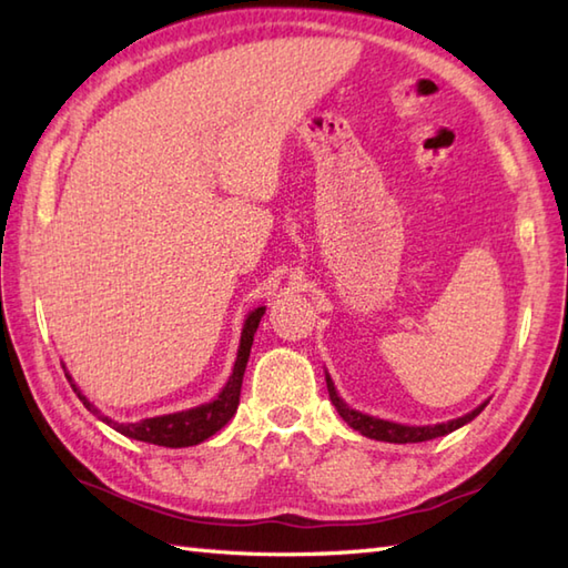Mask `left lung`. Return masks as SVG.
Instances as JSON below:
<instances>
[{
    "mask_svg": "<svg viewBox=\"0 0 568 568\" xmlns=\"http://www.w3.org/2000/svg\"><path fill=\"white\" fill-rule=\"evenodd\" d=\"M327 390H329V400L334 403L336 413L342 415V419L346 422L348 427H354L356 432L364 434V437L368 439H378V442H390V444H415V442H429V439H437V437H444V434H449L458 427H464L466 422H470L474 417H478L480 413H484V405H478L476 409H470L468 415L464 417H456V419H449V422H442V425H429V427H407V425H397V422H388V419H378V417H371V415H364L358 413V409H352L348 407L339 393H336L334 383L329 378L327 373Z\"/></svg>",
    "mask_w": 568,
    "mask_h": 568,
    "instance_id": "1",
    "label": "left lung"
}]
</instances>
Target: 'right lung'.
Segmentation results:
<instances>
[{"label": "right lung", "mask_w": 568, "mask_h": 568, "mask_svg": "<svg viewBox=\"0 0 568 568\" xmlns=\"http://www.w3.org/2000/svg\"><path fill=\"white\" fill-rule=\"evenodd\" d=\"M263 315H265V307H256V310L248 312V317L244 322V329H241V344H239V354H236V361H234V371H232V376H229L222 393L216 395L212 403H204V405L192 407V409H183V413L149 417V419L129 422V425H122V422H114L112 417L100 415V409L94 407L88 400V397L80 393L75 383H72L70 373H65V376L72 385V390H75V395L82 400V405L88 407L90 413L98 415L102 422H106V425L114 427L119 434H124V437L136 439V442H146V444L171 446V449L200 444L204 439H210L212 434L220 432L236 413L241 383H244V371H246L251 344H253V334H256L258 322H261Z\"/></svg>", "instance_id": "obj_1"}]
</instances>
